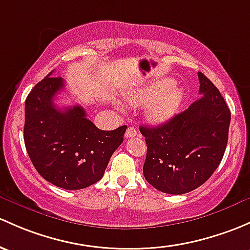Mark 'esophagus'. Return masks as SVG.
I'll return each mask as SVG.
<instances>
[{"label": "esophagus", "instance_id": "1", "mask_svg": "<svg viewBox=\"0 0 250 250\" xmlns=\"http://www.w3.org/2000/svg\"><path fill=\"white\" fill-rule=\"evenodd\" d=\"M138 130L134 127H129L127 130H125V138H134V136H138Z\"/></svg>", "mask_w": 250, "mask_h": 250}]
</instances>
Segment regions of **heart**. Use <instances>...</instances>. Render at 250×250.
I'll list each match as a JSON object with an SVG mask.
<instances>
[{"label": "heart", "mask_w": 250, "mask_h": 250, "mask_svg": "<svg viewBox=\"0 0 250 250\" xmlns=\"http://www.w3.org/2000/svg\"><path fill=\"white\" fill-rule=\"evenodd\" d=\"M173 83L171 79H163L141 90L127 92L125 99L134 106L156 101L148 107L147 115L154 123L167 122L177 112L183 99V91L180 87H172Z\"/></svg>", "instance_id": "heart-1"}]
</instances>
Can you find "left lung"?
Here are the masks:
<instances>
[{"instance_id":"obj_1","label":"left lung","mask_w":250,"mask_h":250,"mask_svg":"<svg viewBox=\"0 0 250 250\" xmlns=\"http://www.w3.org/2000/svg\"><path fill=\"white\" fill-rule=\"evenodd\" d=\"M201 98L158 127L141 125L147 154L144 176L163 193H189L215 171L229 135L231 114L211 80L198 73Z\"/></svg>"}]
</instances>
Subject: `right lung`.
I'll return each instance as SVG.
<instances>
[{"instance_id": "add662e5", "label": "right lung", "mask_w": 250, "mask_h": 250, "mask_svg": "<svg viewBox=\"0 0 250 250\" xmlns=\"http://www.w3.org/2000/svg\"><path fill=\"white\" fill-rule=\"evenodd\" d=\"M52 72L32 88L25 102L23 140L33 167L56 187L83 189L103 177L127 125L102 130L81 105L57 109L54 99L64 80Z\"/></svg>"}]
</instances>
